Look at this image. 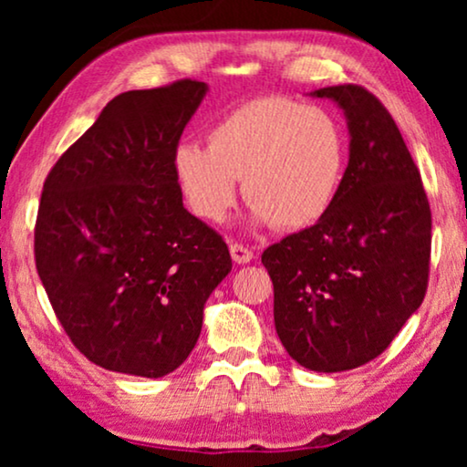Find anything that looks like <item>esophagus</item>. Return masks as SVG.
<instances>
[{
	"label": "esophagus",
	"mask_w": 467,
	"mask_h": 467,
	"mask_svg": "<svg viewBox=\"0 0 467 467\" xmlns=\"http://www.w3.org/2000/svg\"><path fill=\"white\" fill-rule=\"evenodd\" d=\"M229 253H232V259L235 264H248V261H253V251L244 244H238V242H232L229 244Z\"/></svg>",
	"instance_id": "1"
}]
</instances>
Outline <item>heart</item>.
Here are the masks:
<instances>
[{"label": "heart", "instance_id": "b5f03b06", "mask_svg": "<svg viewBox=\"0 0 467 467\" xmlns=\"http://www.w3.org/2000/svg\"><path fill=\"white\" fill-rule=\"evenodd\" d=\"M348 163L342 125L321 108L280 95L234 108L208 131V146L182 142L171 157L178 189L202 221H225L244 178L259 223L296 232L334 206Z\"/></svg>", "mask_w": 467, "mask_h": 467}]
</instances>
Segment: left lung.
<instances>
[{"label":"left lung","instance_id":"1","mask_svg":"<svg viewBox=\"0 0 467 467\" xmlns=\"http://www.w3.org/2000/svg\"><path fill=\"white\" fill-rule=\"evenodd\" d=\"M348 119L350 159L329 213L261 254L276 334L299 366L344 372L372 361L430 283L431 210L395 120L361 85L315 91Z\"/></svg>","mask_w":467,"mask_h":467}]
</instances>
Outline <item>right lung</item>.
Returning <instances> with one entry per match:
<instances>
[{
  "label": "right lung",
  "mask_w": 467,
  "mask_h": 467,
  "mask_svg": "<svg viewBox=\"0 0 467 467\" xmlns=\"http://www.w3.org/2000/svg\"><path fill=\"white\" fill-rule=\"evenodd\" d=\"M203 95L191 78L117 95L44 181L37 276L74 347L112 372H174L232 270L225 240L182 206L171 170Z\"/></svg>",
  "instance_id": "right-lung-1"
}]
</instances>
